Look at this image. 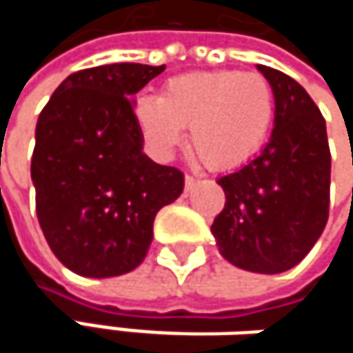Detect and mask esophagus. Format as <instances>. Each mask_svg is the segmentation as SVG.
I'll use <instances>...</instances> for the list:
<instances>
[{
    "mask_svg": "<svg viewBox=\"0 0 353 353\" xmlns=\"http://www.w3.org/2000/svg\"><path fill=\"white\" fill-rule=\"evenodd\" d=\"M196 188V179L192 176H185V192H192Z\"/></svg>",
    "mask_w": 353,
    "mask_h": 353,
    "instance_id": "obj_1",
    "label": "esophagus"
}]
</instances>
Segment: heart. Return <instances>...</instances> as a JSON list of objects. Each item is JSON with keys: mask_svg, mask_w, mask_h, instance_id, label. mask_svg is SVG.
Masks as SVG:
<instances>
[{"mask_svg": "<svg viewBox=\"0 0 353 353\" xmlns=\"http://www.w3.org/2000/svg\"><path fill=\"white\" fill-rule=\"evenodd\" d=\"M134 122L153 157L170 159L190 126L194 151L210 168L229 170L263 145L274 122V94L257 73H188L170 79L159 98L141 96Z\"/></svg>", "mask_w": 353, "mask_h": 353, "instance_id": "b5f03b06", "label": "heart"}]
</instances>
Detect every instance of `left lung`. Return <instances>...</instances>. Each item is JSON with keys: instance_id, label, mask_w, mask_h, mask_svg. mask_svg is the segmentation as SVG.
<instances>
[{"instance_id": "obj_1", "label": "left lung", "mask_w": 353, "mask_h": 353, "mask_svg": "<svg viewBox=\"0 0 353 353\" xmlns=\"http://www.w3.org/2000/svg\"><path fill=\"white\" fill-rule=\"evenodd\" d=\"M257 71L274 94V130L257 157L219 177L227 202L210 231L229 263L280 274L313 249L327 225L331 153L307 90L278 69Z\"/></svg>"}]
</instances>
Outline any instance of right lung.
<instances>
[{
	"mask_svg": "<svg viewBox=\"0 0 353 353\" xmlns=\"http://www.w3.org/2000/svg\"><path fill=\"white\" fill-rule=\"evenodd\" d=\"M165 65L114 63L69 75L36 122L30 176L40 229L57 259L85 278L132 272L155 214L183 192V174L143 151L134 96Z\"/></svg>",
	"mask_w": 353,
	"mask_h": 353,
	"instance_id": "right-lung-1",
	"label": "right lung"
}]
</instances>
